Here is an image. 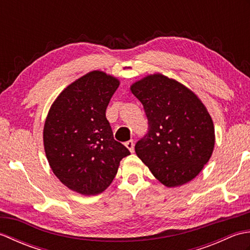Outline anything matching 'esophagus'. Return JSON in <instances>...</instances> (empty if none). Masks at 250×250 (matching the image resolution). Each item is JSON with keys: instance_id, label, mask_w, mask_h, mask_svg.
<instances>
[{"instance_id": "1", "label": "esophagus", "mask_w": 250, "mask_h": 250, "mask_svg": "<svg viewBox=\"0 0 250 250\" xmlns=\"http://www.w3.org/2000/svg\"><path fill=\"white\" fill-rule=\"evenodd\" d=\"M125 145L126 146V148H128V149H129L131 152L134 151V141H133V140H130V141H128V142H125Z\"/></svg>"}]
</instances>
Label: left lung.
Wrapping results in <instances>:
<instances>
[{
    "mask_svg": "<svg viewBox=\"0 0 250 250\" xmlns=\"http://www.w3.org/2000/svg\"><path fill=\"white\" fill-rule=\"evenodd\" d=\"M148 120L147 133L137 141V157L159 182L176 187L190 182L208 162L215 145V129L198 97L161 74L132 84Z\"/></svg>",
    "mask_w": 250,
    "mask_h": 250,
    "instance_id": "1",
    "label": "left lung"
}]
</instances>
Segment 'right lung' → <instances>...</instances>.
<instances>
[{
    "mask_svg": "<svg viewBox=\"0 0 250 250\" xmlns=\"http://www.w3.org/2000/svg\"><path fill=\"white\" fill-rule=\"evenodd\" d=\"M119 81L100 71L63 90L47 116L44 146L49 166L73 191L95 195L108 187L130 150L114 139L106 108Z\"/></svg>",
    "mask_w": 250,
    "mask_h": 250,
    "instance_id": "1",
    "label": "right lung"
}]
</instances>
